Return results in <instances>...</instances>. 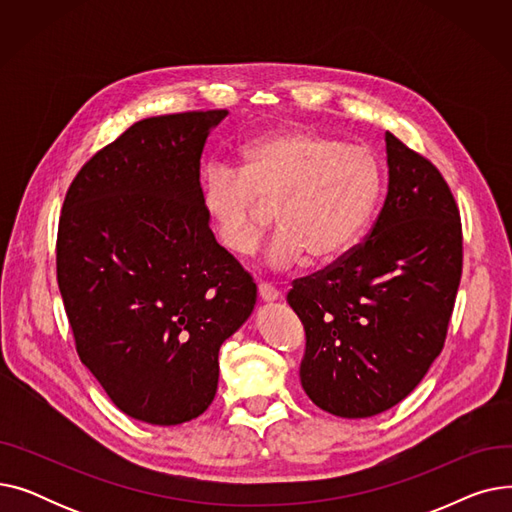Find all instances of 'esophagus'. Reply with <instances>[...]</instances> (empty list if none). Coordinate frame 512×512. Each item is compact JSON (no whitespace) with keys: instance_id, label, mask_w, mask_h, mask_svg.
I'll use <instances>...</instances> for the list:
<instances>
[{"instance_id":"esophagus-1","label":"esophagus","mask_w":512,"mask_h":512,"mask_svg":"<svg viewBox=\"0 0 512 512\" xmlns=\"http://www.w3.org/2000/svg\"><path fill=\"white\" fill-rule=\"evenodd\" d=\"M257 290H259V299H261L263 303H274V301H278V299L282 297V292H280L276 286L267 284V282H261Z\"/></svg>"}]
</instances>
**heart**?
<instances>
[{
  "label": "heart",
  "mask_w": 512,
  "mask_h": 512,
  "mask_svg": "<svg viewBox=\"0 0 512 512\" xmlns=\"http://www.w3.org/2000/svg\"><path fill=\"white\" fill-rule=\"evenodd\" d=\"M382 193V170L367 149L309 128H280L240 149V168L211 161L203 209L220 245L251 255L272 222L282 230L267 263L290 267L307 255L330 263L361 240Z\"/></svg>",
  "instance_id": "b5f03b06"
}]
</instances>
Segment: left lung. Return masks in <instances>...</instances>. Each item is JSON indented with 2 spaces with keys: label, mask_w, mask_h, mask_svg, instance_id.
Returning a JSON list of instances; mask_svg holds the SVG:
<instances>
[{
  "label": "left lung",
  "mask_w": 512,
  "mask_h": 512,
  "mask_svg": "<svg viewBox=\"0 0 512 512\" xmlns=\"http://www.w3.org/2000/svg\"><path fill=\"white\" fill-rule=\"evenodd\" d=\"M388 195L365 242L294 280L305 326L301 384L319 409H392L442 353L463 270L461 215L438 168L386 132Z\"/></svg>",
  "instance_id": "8db88e82"
}]
</instances>
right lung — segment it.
I'll list each match as a JSON object with an SVG mask.
<instances>
[{
  "label": "right lung",
  "instance_id": "obj_1",
  "mask_svg": "<svg viewBox=\"0 0 512 512\" xmlns=\"http://www.w3.org/2000/svg\"><path fill=\"white\" fill-rule=\"evenodd\" d=\"M226 116L134 122L80 168L60 215L58 286L76 353L122 413L151 425L205 413L220 346L257 301L201 201V153Z\"/></svg>",
  "mask_w": 512,
  "mask_h": 512
}]
</instances>
